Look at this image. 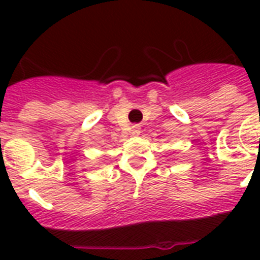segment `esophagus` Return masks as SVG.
<instances>
[{"instance_id": "1", "label": "esophagus", "mask_w": 260, "mask_h": 260, "mask_svg": "<svg viewBox=\"0 0 260 260\" xmlns=\"http://www.w3.org/2000/svg\"><path fill=\"white\" fill-rule=\"evenodd\" d=\"M140 125H132V129H131V134H132V136H139L140 135Z\"/></svg>"}]
</instances>
